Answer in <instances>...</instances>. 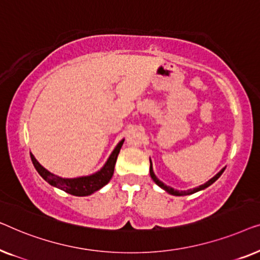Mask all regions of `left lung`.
Masks as SVG:
<instances>
[{
  "label": "left lung",
  "mask_w": 260,
  "mask_h": 260,
  "mask_svg": "<svg viewBox=\"0 0 260 260\" xmlns=\"http://www.w3.org/2000/svg\"><path fill=\"white\" fill-rule=\"evenodd\" d=\"M149 162H151V166H149V174H151V178L153 179V181H154L155 184L159 186V187H161L162 189H165V191H166L167 193H170V194H172V196H178V197H181V196H189V194H193V193H196V192L203 191V189H205L206 187H208V186H210V185L213 184V182H214L215 180H217V179H218L219 177H220V175L222 174V172L225 171V167H224V168H221V170L219 171L218 173L215 174L213 178H211L210 180L206 181V182H205V184H203V185L198 186V187H194V188L187 189V191H178V189H174L173 187H170V186H167V185L164 184L162 181H160L159 179L156 178V175L154 174V172H153V167H152V161H151V159H149Z\"/></svg>",
  "instance_id": "1"
}]
</instances>
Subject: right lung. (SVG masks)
Returning a JSON list of instances; mask_svg holds the SVG:
<instances>
[{
	"label": "right lung",
	"instance_id": "obj_1",
	"mask_svg": "<svg viewBox=\"0 0 260 260\" xmlns=\"http://www.w3.org/2000/svg\"><path fill=\"white\" fill-rule=\"evenodd\" d=\"M123 141L125 139H122L121 141L116 145V147L113 149V152L109 155L107 161L100 170L90 175H83V177L78 178H61L58 175L53 174L52 172L46 170L38 160L35 159V156L30 153V158L32 161V165L36 168L38 173L45 179V180L50 184L54 187H57L62 189V191L69 193L72 196L76 197H86L90 196L92 193L99 191V189L104 187L105 185H107L109 180L113 177L114 173V166L118 159L119 152L121 149Z\"/></svg>",
	"mask_w": 260,
	"mask_h": 260
}]
</instances>
